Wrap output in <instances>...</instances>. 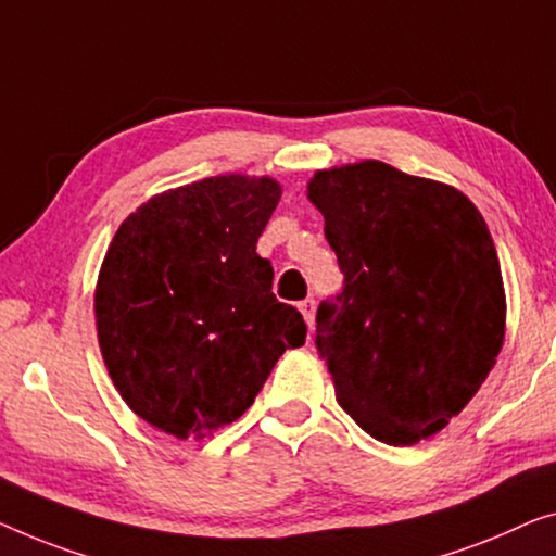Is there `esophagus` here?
Instances as JSON below:
<instances>
[{
  "instance_id": "1",
  "label": "esophagus",
  "mask_w": 556,
  "mask_h": 556,
  "mask_svg": "<svg viewBox=\"0 0 556 556\" xmlns=\"http://www.w3.org/2000/svg\"><path fill=\"white\" fill-rule=\"evenodd\" d=\"M300 312H302V317H304V321H306V327H314V312H317V302L312 300V296H306L304 302H300Z\"/></svg>"
}]
</instances>
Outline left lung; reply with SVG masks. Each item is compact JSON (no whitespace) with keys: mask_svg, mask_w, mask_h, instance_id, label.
<instances>
[{"mask_svg":"<svg viewBox=\"0 0 556 556\" xmlns=\"http://www.w3.org/2000/svg\"><path fill=\"white\" fill-rule=\"evenodd\" d=\"M306 197L344 275L317 309L339 407L379 442L417 444L467 407L502 350L486 222L459 189L377 160L317 172Z\"/></svg>","mask_w":556,"mask_h":556,"instance_id":"left-lung-1","label":"left lung"}]
</instances>
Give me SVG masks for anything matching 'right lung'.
Listing matches in <instances>:
<instances>
[{
	"label": "right lung",
	"instance_id": "1",
	"mask_svg": "<svg viewBox=\"0 0 556 556\" xmlns=\"http://www.w3.org/2000/svg\"><path fill=\"white\" fill-rule=\"evenodd\" d=\"M279 181L219 174L131 212L104 254L94 292L99 350L114 387L147 425L202 439L252 407L306 325L271 294L256 239Z\"/></svg>",
	"mask_w": 556,
	"mask_h": 556
}]
</instances>
